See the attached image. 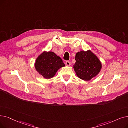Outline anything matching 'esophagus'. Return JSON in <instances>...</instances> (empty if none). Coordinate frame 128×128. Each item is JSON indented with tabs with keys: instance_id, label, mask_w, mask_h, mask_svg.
<instances>
[{
	"instance_id": "esophagus-1",
	"label": "esophagus",
	"mask_w": 128,
	"mask_h": 128,
	"mask_svg": "<svg viewBox=\"0 0 128 128\" xmlns=\"http://www.w3.org/2000/svg\"><path fill=\"white\" fill-rule=\"evenodd\" d=\"M65 64H66V65L70 66V62H69V61H66V62H65Z\"/></svg>"
}]
</instances>
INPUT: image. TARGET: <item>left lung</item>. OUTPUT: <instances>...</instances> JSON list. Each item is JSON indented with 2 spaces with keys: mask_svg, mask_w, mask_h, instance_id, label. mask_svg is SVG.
<instances>
[{
  "mask_svg": "<svg viewBox=\"0 0 128 128\" xmlns=\"http://www.w3.org/2000/svg\"><path fill=\"white\" fill-rule=\"evenodd\" d=\"M75 59L73 68L77 76L83 80L88 81L95 77L102 68L100 60L90 50L78 52Z\"/></svg>",
  "mask_w": 128,
  "mask_h": 128,
  "instance_id": "left-lung-1",
  "label": "left lung"
}]
</instances>
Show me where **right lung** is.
<instances>
[{
	"mask_svg": "<svg viewBox=\"0 0 128 128\" xmlns=\"http://www.w3.org/2000/svg\"><path fill=\"white\" fill-rule=\"evenodd\" d=\"M64 66L62 60L52 51L43 52L37 57L34 63L36 70L45 79L51 78L60 68Z\"/></svg>",
	"mask_w": 128,
	"mask_h": 128,
	"instance_id": "obj_1",
	"label": "right lung"
}]
</instances>
